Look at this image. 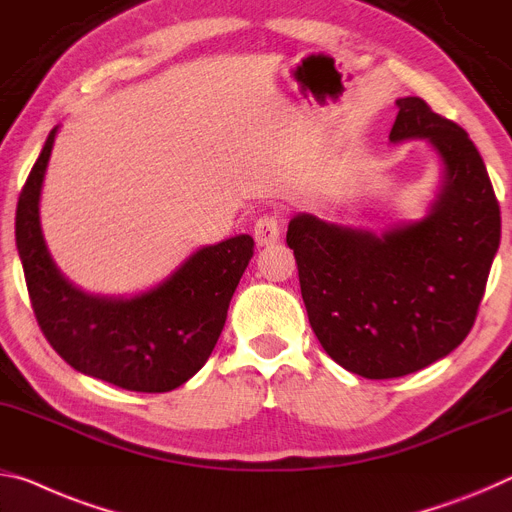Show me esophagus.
<instances>
[{
	"label": "esophagus",
	"mask_w": 512,
	"mask_h": 512,
	"mask_svg": "<svg viewBox=\"0 0 512 512\" xmlns=\"http://www.w3.org/2000/svg\"><path fill=\"white\" fill-rule=\"evenodd\" d=\"M280 216L275 214H264L257 218L255 223V230H253V237L257 241V246H273V243L280 241Z\"/></svg>",
	"instance_id": "1"
}]
</instances>
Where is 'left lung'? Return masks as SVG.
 Segmentation results:
<instances>
[{
    "instance_id": "1",
    "label": "left lung",
    "mask_w": 512,
    "mask_h": 512,
    "mask_svg": "<svg viewBox=\"0 0 512 512\" xmlns=\"http://www.w3.org/2000/svg\"><path fill=\"white\" fill-rule=\"evenodd\" d=\"M396 107L389 141L424 139L442 161L426 216L376 234L296 214L287 230L316 339L371 380L415 373L462 344L501 239L499 202L465 129L421 97Z\"/></svg>"
}]
</instances>
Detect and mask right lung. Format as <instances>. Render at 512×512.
Segmentation results:
<instances>
[{
    "mask_svg": "<svg viewBox=\"0 0 512 512\" xmlns=\"http://www.w3.org/2000/svg\"><path fill=\"white\" fill-rule=\"evenodd\" d=\"M56 134L59 125L47 136L15 212V243L38 326L72 369L129 392H170L212 355L255 241L237 234L202 246L141 294H88L54 264L40 227V191Z\"/></svg>",
    "mask_w": 512,
    "mask_h": 512,
    "instance_id": "right-lung-1",
    "label": "right lung"
}]
</instances>
